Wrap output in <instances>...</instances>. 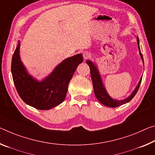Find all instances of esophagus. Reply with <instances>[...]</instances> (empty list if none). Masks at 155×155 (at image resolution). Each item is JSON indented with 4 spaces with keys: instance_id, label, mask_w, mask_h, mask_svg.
<instances>
[{
    "instance_id": "1",
    "label": "esophagus",
    "mask_w": 155,
    "mask_h": 155,
    "mask_svg": "<svg viewBox=\"0 0 155 155\" xmlns=\"http://www.w3.org/2000/svg\"><path fill=\"white\" fill-rule=\"evenodd\" d=\"M83 58H84L85 59H87V58L90 57L91 54H90V53L88 52V51H85V52H83Z\"/></svg>"
}]
</instances>
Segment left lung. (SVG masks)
Instances as JSON below:
<instances>
[{"instance_id":"8db88e82","label":"left lung","mask_w":155,"mask_h":155,"mask_svg":"<svg viewBox=\"0 0 155 155\" xmlns=\"http://www.w3.org/2000/svg\"><path fill=\"white\" fill-rule=\"evenodd\" d=\"M137 45H138V48L139 50V54L141 56V59L143 62V56H142L141 50H140L139 40L138 36L137 37ZM86 63L89 65L90 69V74H91V78H92V81L93 83V87H94V94L96 96V97H97V99L99 100V101L100 103H101L103 105L110 107H116L118 106H120V105L130 101L133 99V97H134L135 94H137V91H138L139 88L140 84H141L142 77L141 78V79H140L137 86L135 87L134 90L132 92V94L130 95L128 97L124 100L117 101V100L113 99L112 98L110 97L108 94H107V91L105 89L104 85L103 84L101 78L100 74L99 72V70H98V68H97V66H96L94 63H93L92 61H90V60H87Z\"/></svg>"}]
</instances>
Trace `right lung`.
Returning a JSON list of instances; mask_svg holds the SVG:
<instances>
[{
  "label": "right lung",
  "mask_w": 155,
  "mask_h": 155,
  "mask_svg": "<svg viewBox=\"0 0 155 155\" xmlns=\"http://www.w3.org/2000/svg\"><path fill=\"white\" fill-rule=\"evenodd\" d=\"M18 41L12 56L11 70L18 95L29 105L36 109L49 110L61 104L68 92V84L78 65L83 62L81 54L66 58L50 75L38 81L29 75L22 63Z\"/></svg>",
  "instance_id": "obj_1"
}]
</instances>
